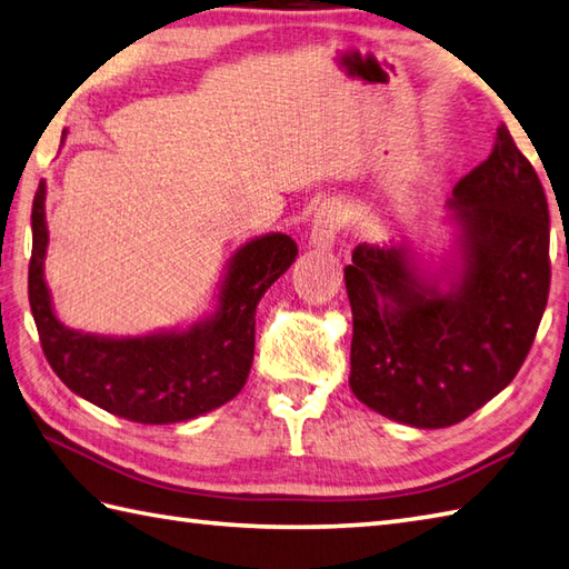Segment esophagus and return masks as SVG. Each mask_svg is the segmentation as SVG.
<instances>
[{
	"mask_svg": "<svg viewBox=\"0 0 569 569\" xmlns=\"http://www.w3.org/2000/svg\"><path fill=\"white\" fill-rule=\"evenodd\" d=\"M345 224V210L340 202H325L322 208L316 212V220H312V232L310 241L318 249H330L335 244L337 234Z\"/></svg>",
	"mask_w": 569,
	"mask_h": 569,
	"instance_id": "obj_1",
	"label": "esophagus"
}]
</instances>
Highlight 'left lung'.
Instances as JSON below:
<instances>
[{"instance_id":"obj_1","label":"left lung","mask_w":569,"mask_h":569,"mask_svg":"<svg viewBox=\"0 0 569 569\" xmlns=\"http://www.w3.org/2000/svg\"><path fill=\"white\" fill-rule=\"evenodd\" d=\"M462 276L440 293L408 247L359 244L345 269L361 403L413 428H447L503 391L533 347L550 293V214L533 163L506 124L459 180Z\"/></svg>"}]
</instances>
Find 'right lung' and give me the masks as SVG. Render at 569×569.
I'll return each mask as SVG.
<instances>
[{
	"label": "right lung",
	"mask_w": 569,
	"mask_h": 569,
	"mask_svg": "<svg viewBox=\"0 0 569 569\" xmlns=\"http://www.w3.org/2000/svg\"><path fill=\"white\" fill-rule=\"evenodd\" d=\"M43 200L41 180L31 210L29 303L43 355L58 379L107 413L143 426L190 420L232 401L253 361L257 303L293 263L296 241L288 234H266L241 247L229 266L214 318L183 332L107 340L68 330L53 316L43 281Z\"/></svg>",
	"instance_id": "add662e5"
}]
</instances>
